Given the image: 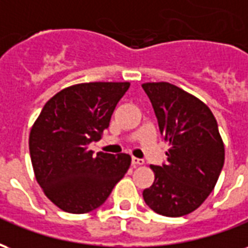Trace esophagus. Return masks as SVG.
<instances>
[{
	"label": "esophagus",
	"mask_w": 248,
	"mask_h": 248,
	"mask_svg": "<svg viewBox=\"0 0 248 248\" xmlns=\"http://www.w3.org/2000/svg\"><path fill=\"white\" fill-rule=\"evenodd\" d=\"M143 163H145V161H143V159H140V158H135V156H133V158H131V165H133V166H134V167L142 166Z\"/></svg>",
	"instance_id": "obj_1"
}]
</instances>
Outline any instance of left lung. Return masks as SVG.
Returning a JSON list of instances; mask_svg holds the SVG:
<instances>
[{"mask_svg": "<svg viewBox=\"0 0 248 248\" xmlns=\"http://www.w3.org/2000/svg\"><path fill=\"white\" fill-rule=\"evenodd\" d=\"M170 150L167 163L150 166L154 183L143 190L146 204L165 217H183L202 204L218 182L224 145L206 103L169 82L142 85Z\"/></svg>", "mask_w": 248, "mask_h": 248, "instance_id": "8db88e82", "label": "left lung"}]
</instances>
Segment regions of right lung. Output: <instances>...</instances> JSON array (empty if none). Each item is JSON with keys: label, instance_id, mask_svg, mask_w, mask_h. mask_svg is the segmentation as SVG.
<instances>
[{"label": "right lung", "instance_id": "add662e5", "mask_svg": "<svg viewBox=\"0 0 248 248\" xmlns=\"http://www.w3.org/2000/svg\"><path fill=\"white\" fill-rule=\"evenodd\" d=\"M130 82H89L51 97L31 126L29 150L37 182L57 207L85 214L105 203L131 163L129 154L90 150L102 138Z\"/></svg>", "mask_w": 248, "mask_h": 248}]
</instances>
